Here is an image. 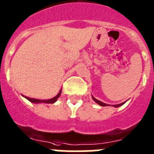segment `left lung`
Instances as JSON below:
<instances>
[{
	"label": "left lung",
	"mask_w": 154,
	"mask_h": 154,
	"mask_svg": "<svg viewBox=\"0 0 154 154\" xmlns=\"http://www.w3.org/2000/svg\"><path fill=\"white\" fill-rule=\"evenodd\" d=\"M92 98H93V100H94L95 101V102H96L97 103H98V104L100 105V106H109V105H108V104H106V103H103V102H101V101H100V100H97L96 98H94V97H93V96H92ZM124 103H125V102H124V103H120V104H116V105H113V106H114V107H118V106H121V105L124 104Z\"/></svg>",
	"instance_id": "obj_1"
}]
</instances>
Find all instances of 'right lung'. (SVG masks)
Returning <instances> with one entry per match:
<instances>
[{"label":"right lung","instance_id":"obj_1","mask_svg":"<svg viewBox=\"0 0 154 154\" xmlns=\"http://www.w3.org/2000/svg\"><path fill=\"white\" fill-rule=\"evenodd\" d=\"M60 94H61V90L60 91V92H59V94L57 95V96H55L54 97L51 98V99H49V100H38V99H34V98H30V97H25L23 96L24 97L26 98V99L28 100L29 101H30V102H32V103H55L57 101V100L58 99V97L60 96Z\"/></svg>","mask_w":154,"mask_h":154}]
</instances>
